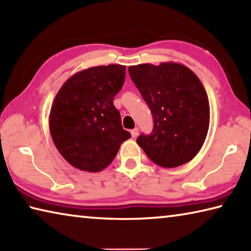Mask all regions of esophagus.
<instances>
[{"label":"esophagus","instance_id":"obj_1","mask_svg":"<svg viewBox=\"0 0 251 251\" xmlns=\"http://www.w3.org/2000/svg\"><path fill=\"white\" fill-rule=\"evenodd\" d=\"M130 134H131V137H133V138L137 137V135H138V128H137V127H136V128H134V129H131L130 130Z\"/></svg>","mask_w":251,"mask_h":251}]
</instances>
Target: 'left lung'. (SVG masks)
I'll return each instance as SVG.
<instances>
[{
    "mask_svg": "<svg viewBox=\"0 0 251 251\" xmlns=\"http://www.w3.org/2000/svg\"><path fill=\"white\" fill-rule=\"evenodd\" d=\"M128 73L154 117L151 135L137 144L160 167L174 168L192 160L209 128L207 93L197 75L179 63L139 64Z\"/></svg>",
    "mask_w": 251,
    "mask_h": 251,
    "instance_id": "obj_1",
    "label": "left lung"
}]
</instances>
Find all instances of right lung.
Masks as SVG:
<instances>
[{
	"mask_svg": "<svg viewBox=\"0 0 251 251\" xmlns=\"http://www.w3.org/2000/svg\"><path fill=\"white\" fill-rule=\"evenodd\" d=\"M126 66L83 70L59 88L50 113V131L57 151L72 166L103 171L130 134L122 126L114 97L122 90Z\"/></svg>",
	"mask_w": 251,
	"mask_h": 251,
	"instance_id": "add662e5",
	"label": "right lung"
}]
</instances>
